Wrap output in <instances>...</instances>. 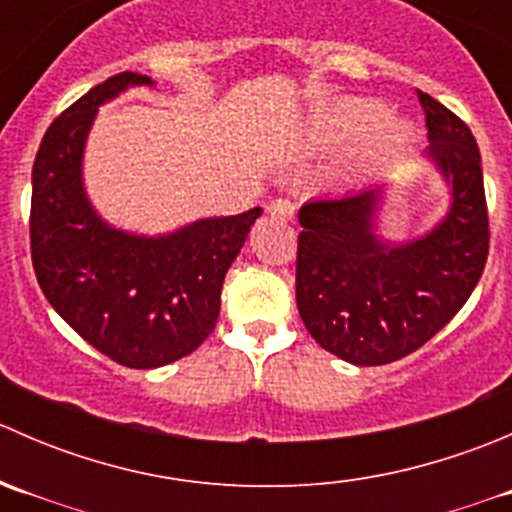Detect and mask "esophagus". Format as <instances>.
Instances as JSON below:
<instances>
[{
  "mask_svg": "<svg viewBox=\"0 0 512 512\" xmlns=\"http://www.w3.org/2000/svg\"><path fill=\"white\" fill-rule=\"evenodd\" d=\"M267 213H270V218L280 220V223H289V220L294 218V203H289V200H282V198L272 200Z\"/></svg>",
  "mask_w": 512,
  "mask_h": 512,
  "instance_id": "34e87169",
  "label": "esophagus"
}]
</instances>
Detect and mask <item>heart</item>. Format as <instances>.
Instances as JSON below:
<instances>
[{
	"label": "heart",
	"instance_id": "heart-1",
	"mask_svg": "<svg viewBox=\"0 0 512 512\" xmlns=\"http://www.w3.org/2000/svg\"><path fill=\"white\" fill-rule=\"evenodd\" d=\"M384 108L374 101H339L334 106H327L319 111L309 123V146L319 148V151H329V148L347 146L354 138L369 133V143H366V158L384 156L389 148L399 146L409 138L411 126L399 118H386Z\"/></svg>",
	"mask_w": 512,
	"mask_h": 512
}]
</instances>
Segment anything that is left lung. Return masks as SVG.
<instances>
[{
	"label": "left lung",
	"instance_id": "8db88e82",
	"mask_svg": "<svg viewBox=\"0 0 512 512\" xmlns=\"http://www.w3.org/2000/svg\"><path fill=\"white\" fill-rule=\"evenodd\" d=\"M426 156L451 190L446 213L414 240L379 232L389 185L309 200L299 210L297 309L314 342L356 366L416 352L468 302L488 260V208L471 128L418 91Z\"/></svg>",
	"mask_w": 512,
	"mask_h": 512
}]
</instances>
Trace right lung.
Wrapping results in <instances>:
<instances>
[{
	"label": "right lung",
	"mask_w": 512,
	"mask_h": 512,
	"mask_svg": "<svg viewBox=\"0 0 512 512\" xmlns=\"http://www.w3.org/2000/svg\"><path fill=\"white\" fill-rule=\"evenodd\" d=\"M151 76H111L66 108L41 138L32 170V262L41 292L91 347L131 369H156L215 329L220 292L262 208L200 218L165 235L106 223L84 185L98 106Z\"/></svg>",
	"instance_id": "obj_1"
}]
</instances>
